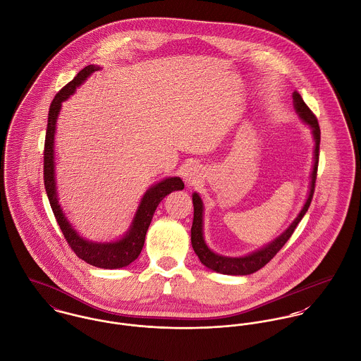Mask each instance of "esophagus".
Returning a JSON list of instances; mask_svg holds the SVG:
<instances>
[{"mask_svg":"<svg viewBox=\"0 0 361 361\" xmlns=\"http://www.w3.org/2000/svg\"><path fill=\"white\" fill-rule=\"evenodd\" d=\"M201 177H202V173H201V170H200L198 167H195V166L188 167V169L185 170V173H184V180H185V183H187L188 185L197 184Z\"/></svg>","mask_w":361,"mask_h":361,"instance_id":"34e87169","label":"esophagus"}]
</instances>
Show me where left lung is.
<instances>
[{
    "label": "left lung",
    "mask_w": 361,
    "mask_h": 361,
    "mask_svg": "<svg viewBox=\"0 0 361 361\" xmlns=\"http://www.w3.org/2000/svg\"><path fill=\"white\" fill-rule=\"evenodd\" d=\"M293 99H294V107L295 111L298 113L300 118L302 121H305L307 124L311 126L312 128V134H314V140H315V150H314V167H312V174H311V187H310V195L307 198L305 205L302 207L300 215L295 217V220L290 224L288 230L279 235L276 240H274L271 244H268L265 248L252 252L247 257H241V258H227V257H221L217 255L215 252H212L208 245L204 241L202 237V201L200 198L198 194L192 195V202H194V221H192V227H191V244L192 248L195 251V254L198 255L200 261L208 267L209 269H214L220 274L224 275H250L254 274L257 271H259L262 267H265L281 250L282 247L288 243V238L291 237V234L294 233L297 224L300 223V220L305 215V212L310 208V204L312 201V195L315 191V181H317V173H318V160H319V142H321V130H319V124L318 120L315 117V114L310 110V107L304 103L302 97L294 92L293 93Z\"/></svg>",
    "instance_id": "left-lung-1"
}]
</instances>
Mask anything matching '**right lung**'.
I'll list each match as a JSON object with an SVG mask.
<instances>
[{"label":"right lung","mask_w":361,"mask_h":361,"mask_svg":"<svg viewBox=\"0 0 361 361\" xmlns=\"http://www.w3.org/2000/svg\"><path fill=\"white\" fill-rule=\"evenodd\" d=\"M99 67L87 66L82 71L73 78L71 82H68L60 92L56 94L50 104L49 110V120H47V130H46V141H44V152H43V177H44V187L46 192L53 209V214L56 220L63 231V235L66 237L68 245L71 247L73 252L78 258L83 259L85 262L103 268V269H117L130 265L133 261L138 258V255L142 251L144 247L145 235L147 231V227L152 221L153 214L159 205V202L170 192L176 190H183L184 183L178 177H171L160 181L159 184L153 185L146 191V194L141 201L140 209L137 212V216L134 219V223L131 226V230L124 235L123 240L109 244H97L90 243L79 237L75 230H73L71 224L67 221L66 216L61 212V208L59 205L57 192H56V181H54V134H56V123L57 116L61 109V102L67 100L70 94H73L75 89L94 71H97Z\"/></svg>","instance_id":"add662e5"}]
</instances>
